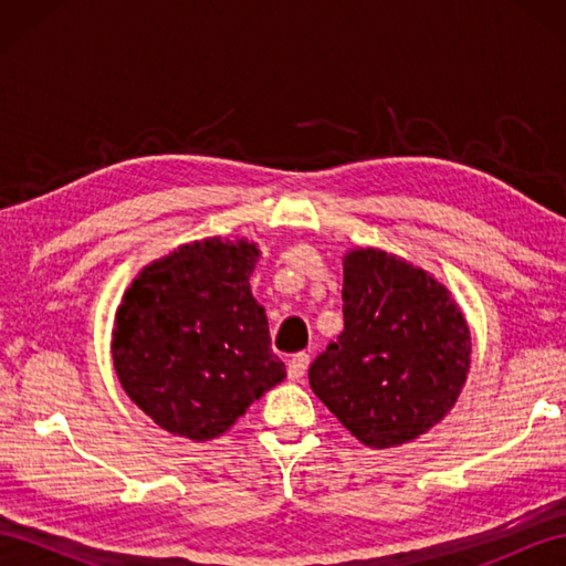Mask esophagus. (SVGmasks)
I'll return each instance as SVG.
<instances>
[{"instance_id":"obj_1","label":"esophagus","mask_w":566,"mask_h":566,"mask_svg":"<svg viewBox=\"0 0 566 566\" xmlns=\"http://www.w3.org/2000/svg\"><path fill=\"white\" fill-rule=\"evenodd\" d=\"M308 363H311V357H308L306 353H296V355H292L290 365H286V375H290V379H292V381L302 379V377L306 375Z\"/></svg>"}]
</instances>
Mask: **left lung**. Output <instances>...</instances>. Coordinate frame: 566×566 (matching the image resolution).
Instances as JSON below:
<instances>
[{"label": "left lung", "mask_w": 566, "mask_h": 566, "mask_svg": "<svg viewBox=\"0 0 566 566\" xmlns=\"http://www.w3.org/2000/svg\"><path fill=\"white\" fill-rule=\"evenodd\" d=\"M343 316L338 340L308 367L311 389L369 448L423 436L454 406L472 353L448 290L387 252L355 250Z\"/></svg>", "instance_id": "1"}]
</instances>
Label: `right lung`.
Instances as JSON below:
<instances>
[{
  "label": "right lung",
  "mask_w": 566,
  "mask_h": 566,
  "mask_svg": "<svg viewBox=\"0 0 566 566\" xmlns=\"http://www.w3.org/2000/svg\"><path fill=\"white\" fill-rule=\"evenodd\" d=\"M258 248L213 238L155 260L128 286L114 331L118 381L143 413L189 440L219 438L286 377L250 294Z\"/></svg>",
  "instance_id": "obj_1"
}]
</instances>
